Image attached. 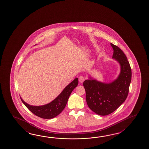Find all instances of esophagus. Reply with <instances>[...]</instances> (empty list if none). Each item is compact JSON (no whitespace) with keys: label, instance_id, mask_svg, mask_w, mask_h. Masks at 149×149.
Segmentation results:
<instances>
[{"label":"esophagus","instance_id":"34e87169","mask_svg":"<svg viewBox=\"0 0 149 149\" xmlns=\"http://www.w3.org/2000/svg\"><path fill=\"white\" fill-rule=\"evenodd\" d=\"M85 80V78L83 76H80L79 77V81L80 83H82Z\"/></svg>","mask_w":149,"mask_h":149}]
</instances>
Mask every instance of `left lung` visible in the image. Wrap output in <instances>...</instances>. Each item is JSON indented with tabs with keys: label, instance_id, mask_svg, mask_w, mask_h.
<instances>
[{
	"label": "left lung",
	"instance_id": "8db88e82",
	"mask_svg": "<svg viewBox=\"0 0 149 149\" xmlns=\"http://www.w3.org/2000/svg\"><path fill=\"white\" fill-rule=\"evenodd\" d=\"M110 44L113 49L112 58L120 65V72L117 78L104 83L89 77L90 79L83 83L89 108L100 116L110 114L124 103L128 94L132 79L131 68L126 56L120 48Z\"/></svg>",
	"mask_w": 149,
	"mask_h": 149
}]
</instances>
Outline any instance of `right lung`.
Returning a JSON list of instances; mask_svg holds the SVG:
<instances>
[{"instance_id":"1","label":"right lung","mask_w":149,"mask_h":149,"mask_svg":"<svg viewBox=\"0 0 149 149\" xmlns=\"http://www.w3.org/2000/svg\"><path fill=\"white\" fill-rule=\"evenodd\" d=\"M78 85V79L76 78L67 85L60 94L53 101L41 106H33L29 105L21 98L23 103L30 111L39 117L49 119L56 117L63 110L67 104L71 93Z\"/></svg>"}]
</instances>
